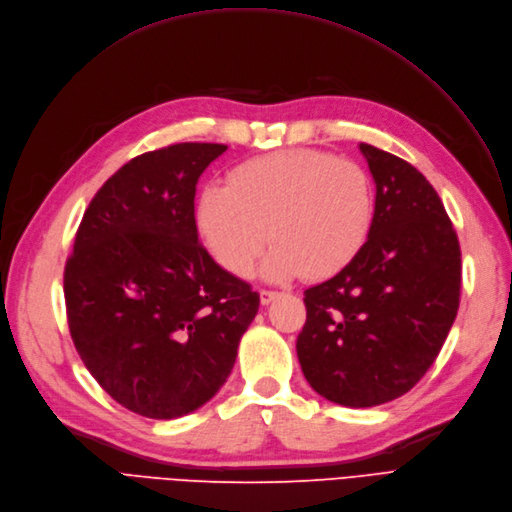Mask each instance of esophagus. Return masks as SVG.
<instances>
[{"mask_svg": "<svg viewBox=\"0 0 512 512\" xmlns=\"http://www.w3.org/2000/svg\"><path fill=\"white\" fill-rule=\"evenodd\" d=\"M277 296H279V292H275V290H260V302L262 304L273 302Z\"/></svg>", "mask_w": 512, "mask_h": 512, "instance_id": "esophagus-1", "label": "esophagus"}]
</instances>
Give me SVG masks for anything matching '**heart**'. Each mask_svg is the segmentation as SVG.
Instances as JSON below:
<instances>
[{
	"label": "heart",
	"mask_w": 512,
	"mask_h": 512,
	"mask_svg": "<svg viewBox=\"0 0 512 512\" xmlns=\"http://www.w3.org/2000/svg\"><path fill=\"white\" fill-rule=\"evenodd\" d=\"M374 182L359 163L317 149H285L237 166L224 185L203 189L197 229L212 258L235 277L250 275L271 241L262 275L325 279L370 239Z\"/></svg>",
	"instance_id": "1"
}]
</instances>
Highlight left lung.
I'll return each mask as SVG.
<instances>
[{
	"label": "left lung",
	"mask_w": 512,
	"mask_h": 512,
	"mask_svg": "<svg viewBox=\"0 0 512 512\" xmlns=\"http://www.w3.org/2000/svg\"><path fill=\"white\" fill-rule=\"evenodd\" d=\"M359 149L376 182L374 227L349 267L304 292L296 340L304 378L346 407L416 386L452 330L462 281L458 235L431 182L397 155Z\"/></svg>",
	"instance_id": "8db88e82"
}]
</instances>
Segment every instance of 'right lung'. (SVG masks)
Instances as JSON below:
<instances>
[{"label": "right lung", "mask_w": 512, "mask_h": 512, "mask_svg": "<svg viewBox=\"0 0 512 512\" xmlns=\"http://www.w3.org/2000/svg\"><path fill=\"white\" fill-rule=\"evenodd\" d=\"M227 151L178 142L98 189L65 264L67 321L96 382L130 412L172 420L227 382L260 296L197 239L195 185Z\"/></svg>", "instance_id": "right-lung-1"}]
</instances>
